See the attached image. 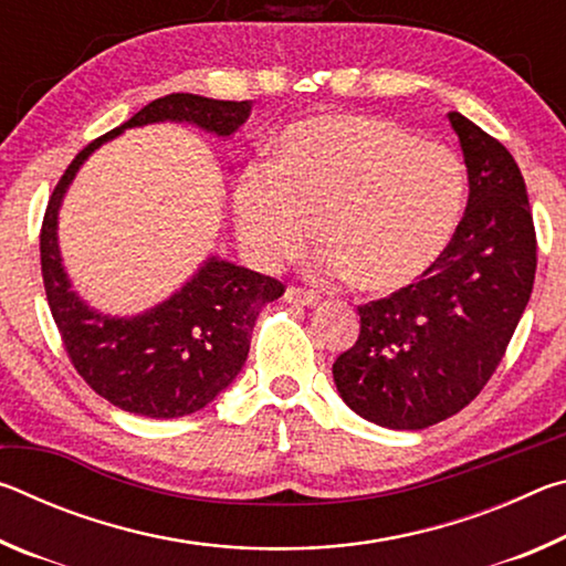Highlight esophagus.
<instances>
[{"mask_svg": "<svg viewBox=\"0 0 566 566\" xmlns=\"http://www.w3.org/2000/svg\"><path fill=\"white\" fill-rule=\"evenodd\" d=\"M284 300L292 302V304L312 306V304L319 302V294L314 290H304V286H290V290L284 292Z\"/></svg>", "mask_w": 566, "mask_h": 566, "instance_id": "obj_1", "label": "esophagus"}]
</instances>
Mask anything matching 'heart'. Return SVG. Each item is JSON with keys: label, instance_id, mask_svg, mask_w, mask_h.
I'll list each match as a JSON object with an SVG mask.
<instances>
[{"label": "heart", "instance_id": "heart-1", "mask_svg": "<svg viewBox=\"0 0 566 566\" xmlns=\"http://www.w3.org/2000/svg\"><path fill=\"white\" fill-rule=\"evenodd\" d=\"M464 187L462 161L439 142L387 119L329 114L286 129L274 169H244L234 212L264 266L300 256L317 222L324 272L354 274L369 292H397L442 260Z\"/></svg>", "mask_w": 566, "mask_h": 566}]
</instances>
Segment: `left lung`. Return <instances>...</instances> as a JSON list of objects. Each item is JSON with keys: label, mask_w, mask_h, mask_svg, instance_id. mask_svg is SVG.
Returning a JSON list of instances; mask_svg holds the SVG:
<instances>
[{"label": "left lung", "mask_w": 566, "mask_h": 566, "mask_svg": "<svg viewBox=\"0 0 566 566\" xmlns=\"http://www.w3.org/2000/svg\"><path fill=\"white\" fill-rule=\"evenodd\" d=\"M447 117L469 175L462 222L421 280L359 306V337L332 364L342 399L389 429H424L464 409L500 367L534 286L520 167L474 122Z\"/></svg>", "instance_id": "8db88e82"}]
</instances>
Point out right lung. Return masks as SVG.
<instances>
[{
    "label": "right lung",
    "instance_id": "obj_1",
    "mask_svg": "<svg viewBox=\"0 0 566 566\" xmlns=\"http://www.w3.org/2000/svg\"><path fill=\"white\" fill-rule=\"evenodd\" d=\"M249 109V102L185 92L149 102L122 127L90 142L64 169L46 205L42 280L66 357L99 397L132 415L171 419L207 407L244 367L256 314L284 294V284L212 256L195 280L142 317H102L70 290L56 247V209L82 161L122 129L175 119L229 137L247 122Z\"/></svg>",
    "mask_w": 566,
    "mask_h": 566
}]
</instances>
